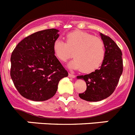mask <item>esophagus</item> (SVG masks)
Here are the masks:
<instances>
[{
    "mask_svg": "<svg viewBox=\"0 0 135 135\" xmlns=\"http://www.w3.org/2000/svg\"><path fill=\"white\" fill-rule=\"evenodd\" d=\"M68 76H69V77H70V78H75V77H76V76H75V75L72 74H71V73H69Z\"/></svg>",
    "mask_w": 135,
    "mask_h": 135,
    "instance_id": "34e87169",
    "label": "esophagus"
}]
</instances>
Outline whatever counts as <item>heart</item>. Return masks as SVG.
<instances>
[{"label":"heart","instance_id":"heart-1","mask_svg":"<svg viewBox=\"0 0 135 135\" xmlns=\"http://www.w3.org/2000/svg\"><path fill=\"white\" fill-rule=\"evenodd\" d=\"M53 51L57 59L63 62L68 60L74 53L75 59L70 63L69 67L84 73H90L98 69L105 56L103 40L78 30L67 34L66 42L61 39L55 40Z\"/></svg>","mask_w":135,"mask_h":135}]
</instances>
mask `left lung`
<instances>
[{
	"mask_svg": "<svg viewBox=\"0 0 135 135\" xmlns=\"http://www.w3.org/2000/svg\"><path fill=\"white\" fill-rule=\"evenodd\" d=\"M105 49V56L99 69L89 74L78 76L84 80L86 90L79 97L87 101H99L108 98L116 88L123 71L122 51L110 37L101 33Z\"/></svg>",
	"mask_w": 135,
	"mask_h": 135,
	"instance_id": "obj_1",
	"label": "left lung"
}]
</instances>
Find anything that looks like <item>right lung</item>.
I'll list each match as a JSON object with an SVG mask.
<instances>
[{"mask_svg": "<svg viewBox=\"0 0 135 135\" xmlns=\"http://www.w3.org/2000/svg\"><path fill=\"white\" fill-rule=\"evenodd\" d=\"M58 32L52 28L35 32L19 42L12 53L11 77L27 99H49L55 95L59 80L68 76L53 51Z\"/></svg>", "mask_w": 135, "mask_h": 135, "instance_id": "add662e5", "label": "right lung"}]
</instances>
